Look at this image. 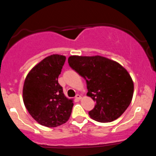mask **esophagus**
Returning a JSON list of instances; mask_svg holds the SVG:
<instances>
[{
	"mask_svg": "<svg viewBox=\"0 0 156 156\" xmlns=\"http://www.w3.org/2000/svg\"><path fill=\"white\" fill-rule=\"evenodd\" d=\"M81 98H82V97H81L80 94H76V100H80Z\"/></svg>",
	"mask_w": 156,
	"mask_h": 156,
	"instance_id": "1",
	"label": "esophagus"
}]
</instances>
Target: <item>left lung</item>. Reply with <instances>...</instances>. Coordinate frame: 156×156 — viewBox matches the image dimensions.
<instances>
[{"label": "left lung", "mask_w": 156, "mask_h": 156, "mask_svg": "<svg viewBox=\"0 0 156 156\" xmlns=\"http://www.w3.org/2000/svg\"><path fill=\"white\" fill-rule=\"evenodd\" d=\"M69 66L87 82V96L94 101L89 115L108 122L118 119L132 101L133 82L120 64L102 56H70Z\"/></svg>", "instance_id": "left-lung-1"}]
</instances>
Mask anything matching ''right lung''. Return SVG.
<instances>
[{
  "label": "right lung",
  "mask_w": 156,
  "mask_h": 156,
  "mask_svg": "<svg viewBox=\"0 0 156 156\" xmlns=\"http://www.w3.org/2000/svg\"><path fill=\"white\" fill-rule=\"evenodd\" d=\"M66 56L51 55L32 69L26 77L23 102L31 116L42 126L56 127L69 119L73 102L65 96L58 78Z\"/></svg>",
  "instance_id": "1"
}]
</instances>
